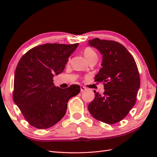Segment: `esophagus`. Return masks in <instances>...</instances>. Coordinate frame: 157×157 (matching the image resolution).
<instances>
[{
    "mask_svg": "<svg viewBox=\"0 0 157 157\" xmlns=\"http://www.w3.org/2000/svg\"><path fill=\"white\" fill-rule=\"evenodd\" d=\"M80 89H81V92H84V91L86 90V88L84 87V86H80Z\"/></svg>",
    "mask_w": 157,
    "mask_h": 157,
    "instance_id": "34e87169",
    "label": "esophagus"
}]
</instances>
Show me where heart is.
<instances>
[{"instance_id":"heart-1","label":"heart","mask_w":157,"mask_h":157,"mask_svg":"<svg viewBox=\"0 0 157 157\" xmlns=\"http://www.w3.org/2000/svg\"><path fill=\"white\" fill-rule=\"evenodd\" d=\"M84 56L86 57V59L87 60L90 59L94 56H97V55H96V53L95 52L94 50L90 47H87L84 49Z\"/></svg>"}]
</instances>
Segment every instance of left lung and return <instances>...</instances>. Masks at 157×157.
Masks as SVG:
<instances>
[{
    "instance_id": "obj_1",
    "label": "left lung",
    "mask_w": 157,
    "mask_h": 157,
    "mask_svg": "<svg viewBox=\"0 0 157 157\" xmlns=\"http://www.w3.org/2000/svg\"><path fill=\"white\" fill-rule=\"evenodd\" d=\"M88 44L102 55L95 82H102L105 89L102 94L94 91L95 98L88 111L98 121L114 124L125 118L135 105L140 86L138 67L132 55L117 42L96 38L89 40Z\"/></svg>"
}]
</instances>
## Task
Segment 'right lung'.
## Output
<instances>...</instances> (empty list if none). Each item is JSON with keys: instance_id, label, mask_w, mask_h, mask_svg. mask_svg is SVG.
<instances>
[{"instance_id": "obj_1", "label": "right lung", "mask_w": 157, "mask_h": 157, "mask_svg": "<svg viewBox=\"0 0 157 157\" xmlns=\"http://www.w3.org/2000/svg\"><path fill=\"white\" fill-rule=\"evenodd\" d=\"M79 45L44 44L29 50L17 66L13 101L26 121L38 129L55 125L65 115L67 102L78 94L80 87H56L55 74L61 73L69 56Z\"/></svg>"}]
</instances>
